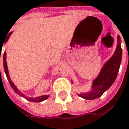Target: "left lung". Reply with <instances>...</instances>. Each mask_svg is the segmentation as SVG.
Segmentation results:
<instances>
[{
	"instance_id": "1",
	"label": "left lung",
	"mask_w": 129,
	"mask_h": 129,
	"mask_svg": "<svg viewBox=\"0 0 129 129\" xmlns=\"http://www.w3.org/2000/svg\"><path fill=\"white\" fill-rule=\"evenodd\" d=\"M120 37H118V46L113 57L104 65L98 78L93 81V92L78 94L86 100H94L102 96L114 83L118 76L122 56V49L120 44Z\"/></svg>"
}]
</instances>
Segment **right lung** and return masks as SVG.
<instances>
[{
	"label": "right lung",
	"mask_w": 129,
	"mask_h": 129,
	"mask_svg": "<svg viewBox=\"0 0 129 129\" xmlns=\"http://www.w3.org/2000/svg\"><path fill=\"white\" fill-rule=\"evenodd\" d=\"M11 33H12V31H11V32H10L9 35H8V36H7L6 39V40H5V42L8 41L9 37H10V35H11ZM3 43H4V42H3ZM1 50H2V46H1V48L0 47L1 51ZM1 54H0V60H1ZM6 53H3V67H4V71H5L6 75V76H7V79H8V80H9V84H10L11 87H12V89H13L14 90V92L16 93V94H19V95H20V96H21V97H23L24 98L26 99L27 100H29V101H30V102H34V103H40V102H42V101H43V100H45L48 99V97H49V95H43V96H41V97H38V98H28V97H26V96H25L24 94H23L22 93L20 92L19 90V89H18L16 87V86L14 85V83L11 81V79H10V77H9V71H8V67H7L6 60ZM0 74H1V69H0Z\"/></svg>",
	"instance_id": "add662e5"
}]
</instances>
